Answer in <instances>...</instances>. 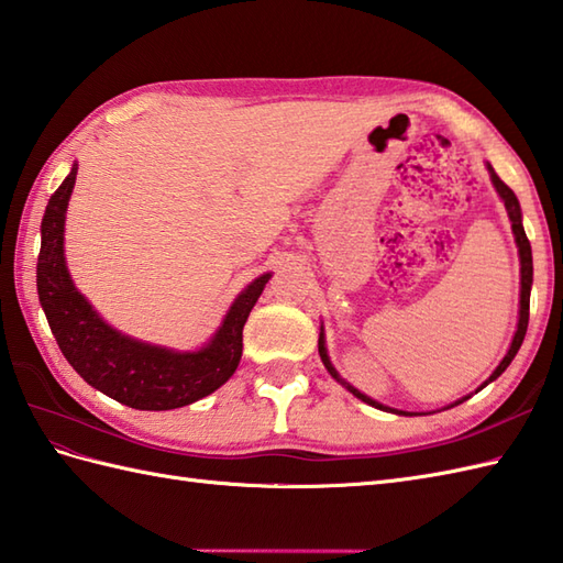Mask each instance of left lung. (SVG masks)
<instances>
[{"label": "left lung", "mask_w": 563, "mask_h": 563, "mask_svg": "<svg viewBox=\"0 0 563 563\" xmlns=\"http://www.w3.org/2000/svg\"><path fill=\"white\" fill-rule=\"evenodd\" d=\"M489 173H492V181H494L496 191H499V196L504 199V206H506V211H508V218H511V228H514L516 244H518V252H520V319H518V331H516V335H514L511 350L506 352V357L501 360L499 367H496V369H494V374L489 376V382H494V378H496V376H501V374L506 372L508 364H511V360L516 357V352L520 350V345H522V338H526V331H528V319H530V287H532V250H530V240L526 238V230H522L520 206H518L516 194L511 191V187L504 185V181L499 179V175H496L494 169H492V165H489ZM319 355H321V362L325 364V369L331 372V376H333V378H338V382H341V376H338V372L333 369V364H331L329 355H325L323 333L319 335ZM489 382H487V384H489ZM343 384H345V382H343ZM487 384H485V386H487ZM345 386L352 390V396H357L360 400L374 405V408H378V410H388L386 405L376 402V400L367 398L364 394H360V390H357V388H352L350 384H345ZM398 415H408V412H398Z\"/></svg>", "instance_id": "left-lung-1"}]
</instances>
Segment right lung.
I'll return each instance as SVG.
<instances>
[{
    "mask_svg": "<svg viewBox=\"0 0 563 563\" xmlns=\"http://www.w3.org/2000/svg\"><path fill=\"white\" fill-rule=\"evenodd\" d=\"M74 181L76 165L49 196L37 254V295L62 355L90 386L136 410H175L213 394L238 369L242 329L271 273L234 299L220 331L199 352H173L117 333L76 292L64 264V213Z\"/></svg>",
    "mask_w": 563,
    "mask_h": 563,
    "instance_id": "add662e5",
    "label": "right lung"
}]
</instances>
